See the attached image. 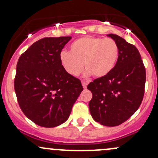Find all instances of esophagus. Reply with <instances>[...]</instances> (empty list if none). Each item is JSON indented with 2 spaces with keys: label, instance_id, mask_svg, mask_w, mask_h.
Here are the masks:
<instances>
[{
  "label": "esophagus",
  "instance_id": "1",
  "mask_svg": "<svg viewBox=\"0 0 158 158\" xmlns=\"http://www.w3.org/2000/svg\"><path fill=\"white\" fill-rule=\"evenodd\" d=\"M82 86H83L84 89H86L88 83H87L86 82H84V81H82Z\"/></svg>",
  "mask_w": 158,
  "mask_h": 158
}]
</instances>
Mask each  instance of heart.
I'll use <instances>...</instances> for the list:
<instances>
[{
    "mask_svg": "<svg viewBox=\"0 0 158 158\" xmlns=\"http://www.w3.org/2000/svg\"><path fill=\"white\" fill-rule=\"evenodd\" d=\"M118 53V46L114 40L83 36L72 43L69 52H62L60 60L63 69L70 76H79L85 66L86 76L102 78L114 69Z\"/></svg>",
    "mask_w": 158,
    "mask_h": 158,
    "instance_id": "b5f03b06",
    "label": "heart"
}]
</instances>
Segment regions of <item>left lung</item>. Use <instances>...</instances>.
<instances>
[{
    "label": "left lung",
    "instance_id": "left-lung-1",
    "mask_svg": "<svg viewBox=\"0 0 158 158\" xmlns=\"http://www.w3.org/2000/svg\"><path fill=\"white\" fill-rule=\"evenodd\" d=\"M118 46V59L107 76L94 79L87 89L92 93L89 111L95 122L118 126L127 121L144 98L146 71L135 46L115 34H108Z\"/></svg>",
    "mask_w": 158,
    "mask_h": 158
}]
</instances>
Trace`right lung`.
<instances>
[{"label":"right lung","instance_id":"right-lung-1","mask_svg":"<svg viewBox=\"0 0 158 158\" xmlns=\"http://www.w3.org/2000/svg\"><path fill=\"white\" fill-rule=\"evenodd\" d=\"M71 38H43L22 53L17 63L14 90L19 106L41 127L64 123L83 90L81 81L68 74L60 63L62 49Z\"/></svg>","mask_w":158,"mask_h":158}]
</instances>
